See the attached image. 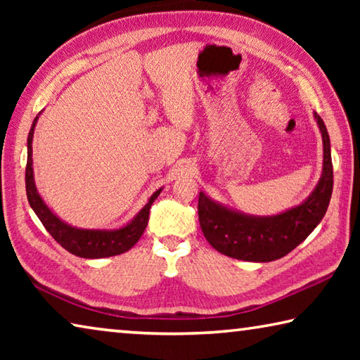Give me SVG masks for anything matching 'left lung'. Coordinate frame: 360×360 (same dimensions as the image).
I'll list each match as a JSON object with an SVG mask.
<instances>
[{"label":"left lung","instance_id":"8db88e82","mask_svg":"<svg viewBox=\"0 0 360 360\" xmlns=\"http://www.w3.org/2000/svg\"><path fill=\"white\" fill-rule=\"evenodd\" d=\"M314 117L322 133L324 167L318 186L302 205L276 216L255 217L225 208L200 192V227L216 251L240 260L271 262L289 254L318 227L330 203L333 167L324 120L318 112Z\"/></svg>","mask_w":360,"mask_h":360}]
</instances>
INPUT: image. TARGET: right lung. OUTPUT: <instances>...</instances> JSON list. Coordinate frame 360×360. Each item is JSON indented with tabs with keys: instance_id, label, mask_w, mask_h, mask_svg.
Returning <instances> with one entry per match:
<instances>
[{
	"instance_id": "add662e5",
	"label": "right lung",
	"mask_w": 360,
	"mask_h": 360,
	"mask_svg": "<svg viewBox=\"0 0 360 360\" xmlns=\"http://www.w3.org/2000/svg\"><path fill=\"white\" fill-rule=\"evenodd\" d=\"M38 117L33 120L32 129L28 133V157H27V168H25V187H27V198L32 206L36 216L44 225L46 230L52 235L60 246L65 248L66 251L84 259H103L111 257V255L124 254L136 245L138 240L141 238L143 231L149 221L150 205L160 195L162 188L152 195L149 202L146 203L144 208L138 212L136 217L129 222L125 227L117 230H87V229H76L71 225L65 224L62 219H58L53 212L47 208V205L42 202L38 191L34 186L33 178V158H32V141L33 133Z\"/></svg>"
}]
</instances>
